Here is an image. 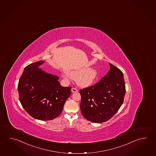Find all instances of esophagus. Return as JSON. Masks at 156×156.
Wrapping results in <instances>:
<instances>
[{"label": "esophagus", "mask_w": 156, "mask_h": 156, "mask_svg": "<svg viewBox=\"0 0 156 156\" xmlns=\"http://www.w3.org/2000/svg\"><path fill=\"white\" fill-rule=\"evenodd\" d=\"M71 91H72V93H76L78 92V90H77L76 88H72Z\"/></svg>", "instance_id": "esophagus-1"}]
</instances>
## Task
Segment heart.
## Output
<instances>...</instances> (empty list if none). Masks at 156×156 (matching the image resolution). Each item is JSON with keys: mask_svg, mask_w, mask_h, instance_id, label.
<instances>
[{"mask_svg": "<svg viewBox=\"0 0 156 156\" xmlns=\"http://www.w3.org/2000/svg\"><path fill=\"white\" fill-rule=\"evenodd\" d=\"M63 76L66 80H69L71 78L76 80L78 86L86 88L92 86L95 82L98 76V71L94 68L83 67L76 70H70L69 74L64 72Z\"/></svg>", "mask_w": 156, "mask_h": 156, "instance_id": "heart-1", "label": "heart"}]
</instances>
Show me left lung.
Returning a JSON list of instances; mask_svg holds the SVG:
<instances>
[{
	"label": "left lung",
	"mask_w": 156,
	"mask_h": 156,
	"mask_svg": "<svg viewBox=\"0 0 156 156\" xmlns=\"http://www.w3.org/2000/svg\"><path fill=\"white\" fill-rule=\"evenodd\" d=\"M110 69L98 83L80 90V111L87 120L100 123L108 121L122 105L126 87L123 74L109 63Z\"/></svg>",
	"instance_id": "obj_1"
}]
</instances>
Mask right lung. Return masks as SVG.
<instances>
[{"label":"right lung","mask_w":156,"mask_h":156,"mask_svg":"<svg viewBox=\"0 0 156 156\" xmlns=\"http://www.w3.org/2000/svg\"><path fill=\"white\" fill-rule=\"evenodd\" d=\"M38 61L24 68L19 79V101L29 115L41 121L51 120L60 115L71 94V87H63L56 75L47 73Z\"/></svg>","instance_id":"obj_1"}]
</instances>
